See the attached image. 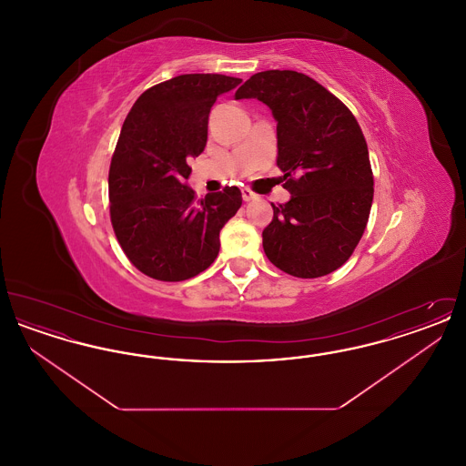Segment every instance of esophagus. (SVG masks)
I'll return each instance as SVG.
<instances>
[{"label": "esophagus", "instance_id": "obj_1", "mask_svg": "<svg viewBox=\"0 0 466 466\" xmlns=\"http://www.w3.org/2000/svg\"><path fill=\"white\" fill-rule=\"evenodd\" d=\"M241 192H243V199L246 200V202H248V200L257 199V194H255L253 190H249V188H243Z\"/></svg>", "mask_w": 466, "mask_h": 466}]
</instances>
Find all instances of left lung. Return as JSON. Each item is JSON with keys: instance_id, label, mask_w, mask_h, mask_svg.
I'll use <instances>...</instances> for the list:
<instances>
[{"instance_id": "1", "label": "left lung", "mask_w": 466, "mask_h": 466, "mask_svg": "<svg viewBox=\"0 0 466 466\" xmlns=\"http://www.w3.org/2000/svg\"><path fill=\"white\" fill-rule=\"evenodd\" d=\"M251 97L278 122V167L291 194L272 204L262 232L267 258L295 278L327 276L348 262L369 222L367 141L350 108L304 73L260 71L236 92V99Z\"/></svg>"}]
</instances>
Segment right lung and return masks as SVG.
<instances>
[{"mask_svg":"<svg viewBox=\"0 0 466 466\" xmlns=\"http://www.w3.org/2000/svg\"><path fill=\"white\" fill-rule=\"evenodd\" d=\"M241 78L179 75L145 90L124 120L111 157L108 192L115 236L137 270L185 281L211 266L220 230L243 204L238 187L196 199L185 183L208 141L217 97Z\"/></svg>","mask_w":466,"mask_h":466,"instance_id":"obj_1","label":"right lung"}]
</instances>
